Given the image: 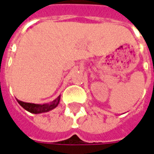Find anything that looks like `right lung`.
Masks as SVG:
<instances>
[{
	"label": "right lung",
	"mask_w": 154,
	"mask_h": 154,
	"mask_svg": "<svg viewBox=\"0 0 154 154\" xmlns=\"http://www.w3.org/2000/svg\"><path fill=\"white\" fill-rule=\"evenodd\" d=\"M17 102L20 103V105L24 108L25 109L27 110L28 112L32 113V114H41V113H46L51 110L54 109V108L58 106V104L60 103V95L53 100L51 103H44V104H37V103H26L23 102L19 100H16Z\"/></svg>",
	"instance_id": "right-lung-1"
}]
</instances>
